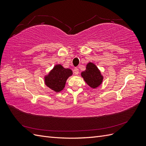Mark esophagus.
Here are the masks:
<instances>
[{
	"label": "esophagus",
	"mask_w": 146,
	"mask_h": 146,
	"mask_svg": "<svg viewBox=\"0 0 146 146\" xmlns=\"http://www.w3.org/2000/svg\"><path fill=\"white\" fill-rule=\"evenodd\" d=\"M74 73L75 75H78V69L77 68H75L73 70Z\"/></svg>",
	"instance_id": "obj_1"
}]
</instances>
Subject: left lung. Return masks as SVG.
<instances>
[{"mask_svg":"<svg viewBox=\"0 0 146 146\" xmlns=\"http://www.w3.org/2000/svg\"><path fill=\"white\" fill-rule=\"evenodd\" d=\"M81 76L88 85L94 89L101 85L104 79L98 68L91 62L86 64V70L82 72Z\"/></svg>","mask_w":146,"mask_h":146,"instance_id":"1","label":"left lung"}]
</instances>
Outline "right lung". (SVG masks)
Returning a JSON list of instances; mask_svg holds the SVG:
<instances>
[{"mask_svg":"<svg viewBox=\"0 0 146 146\" xmlns=\"http://www.w3.org/2000/svg\"><path fill=\"white\" fill-rule=\"evenodd\" d=\"M72 75L70 69H66L61 64H56L50 72L44 76L45 85L53 91L59 92L65 86L68 78Z\"/></svg>","mask_w":146,"mask_h":146,"instance_id":"right-lung-1","label":"right lung"}]
</instances>
